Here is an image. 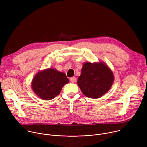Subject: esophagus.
<instances>
[{
	"instance_id": "1",
	"label": "esophagus",
	"mask_w": 147,
	"mask_h": 147,
	"mask_svg": "<svg viewBox=\"0 0 147 147\" xmlns=\"http://www.w3.org/2000/svg\"><path fill=\"white\" fill-rule=\"evenodd\" d=\"M70 81L71 82H75L76 81V78L74 77H73L71 78H70Z\"/></svg>"
}]
</instances>
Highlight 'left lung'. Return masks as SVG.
<instances>
[{"instance_id":"8db88e82","label":"left lung","mask_w":147,"mask_h":147,"mask_svg":"<svg viewBox=\"0 0 147 147\" xmlns=\"http://www.w3.org/2000/svg\"><path fill=\"white\" fill-rule=\"evenodd\" d=\"M112 70L103 61L85 62L83 64L77 84L86 96L97 99L105 94L114 82Z\"/></svg>"}]
</instances>
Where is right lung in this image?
<instances>
[{
	"label": "right lung",
	"mask_w": 147,
	"mask_h": 147,
	"mask_svg": "<svg viewBox=\"0 0 147 147\" xmlns=\"http://www.w3.org/2000/svg\"><path fill=\"white\" fill-rule=\"evenodd\" d=\"M69 82L65 73L49 68L39 71L35 76L31 88L38 97L48 100L59 95L63 87Z\"/></svg>",
	"instance_id": "1"
}]
</instances>
